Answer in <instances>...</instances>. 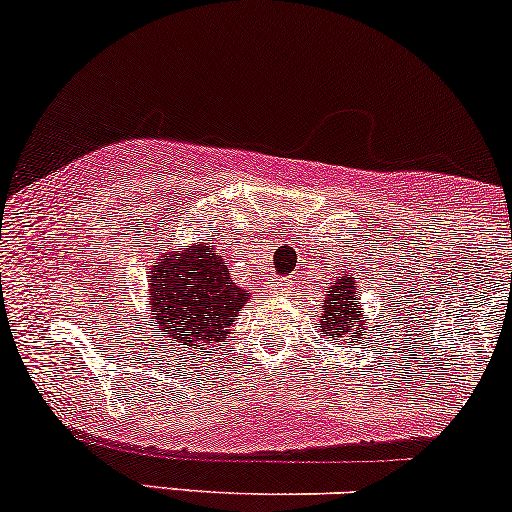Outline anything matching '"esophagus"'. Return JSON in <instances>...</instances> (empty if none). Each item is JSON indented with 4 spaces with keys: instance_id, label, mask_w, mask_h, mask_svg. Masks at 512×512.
Segmentation results:
<instances>
[{
    "instance_id": "obj_1",
    "label": "esophagus",
    "mask_w": 512,
    "mask_h": 512,
    "mask_svg": "<svg viewBox=\"0 0 512 512\" xmlns=\"http://www.w3.org/2000/svg\"><path fill=\"white\" fill-rule=\"evenodd\" d=\"M272 286H274L272 291L279 293V295H286V293L293 291V281L291 279H274Z\"/></svg>"
}]
</instances>
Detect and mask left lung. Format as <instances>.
<instances>
[{
    "mask_svg": "<svg viewBox=\"0 0 512 512\" xmlns=\"http://www.w3.org/2000/svg\"><path fill=\"white\" fill-rule=\"evenodd\" d=\"M322 331L334 341L346 338L348 343H357L365 338V317H362L360 298H357V281L353 276H338L336 286L326 288Z\"/></svg>",
    "mask_w": 512,
    "mask_h": 512,
    "instance_id": "obj_1",
    "label": "left lung"
}]
</instances>
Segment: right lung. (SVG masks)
Here are the masks:
<instances>
[{
	"mask_svg": "<svg viewBox=\"0 0 512 512\" xmlns=\"http://www.w3.org/2000/svg\"><path fill=\"white\" fill-rule=\"evenodd\" d=\"M150 319L181 346L207 348L229 336L248 291L231 281L212 243L181 245L150 276Z\"/></svg>",
	"mask_w": 512,
	"mask_h": 512,
	"instance_id": "obj_1",
	"label": "right lung"
}]
</instances>
